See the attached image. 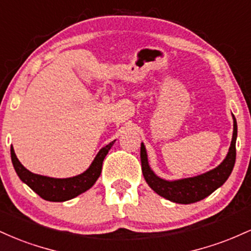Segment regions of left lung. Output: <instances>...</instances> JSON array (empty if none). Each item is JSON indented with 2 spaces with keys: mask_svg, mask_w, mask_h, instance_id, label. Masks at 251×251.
Wrapping results in <instances>:
<instances>
[{
  "mask_svg": "<svg viewBox=\"0 0 251 251\" xmlns=\"http://www.w3.org/2000/svg\"><path fill=\"white\" fill-rule=\"evenodd\" d=\"M234 120V132L226 157L220 165L215 169L195 177L183 178L177 180H166L158 177L150 168L148 153L144 143L140 146V160H142V171L146 183L155 194L165 200H169L178 204H191L204 200L218 188L226 183L231 175L236 160V139H237V123L232 114Z\"/></svg>",
  "mask_w": 251,
  "mask_h": 251,
  "instance_id": "left-lung-1",
  "label": "left lung"
}]
</instances>
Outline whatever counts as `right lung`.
Wrapping results in <instances>:
<instances>
[{"label": "right lung", "instance_id": "add662e5", "mask_svg": "<svg viewBox=\"0 0 251 251\" xmlns=\"http://www.w3.org/2000/svg\"><path fill=\"white\" fill-rule=\"evenodd\" d=\"M114 142L116 140L103 146L98 152L94 160L85 172L70 178H51L47 176L33 174L20 163L13 146L10 148L11 162H13L14 169H15L20 179L27 184L40 197L50 201H66L81 195L82 192L87 191L94 185V183L101 174L103 159L113 146Z\"/></svg>", "mask_w": 251, "mask_h": 251}]
</instances>
